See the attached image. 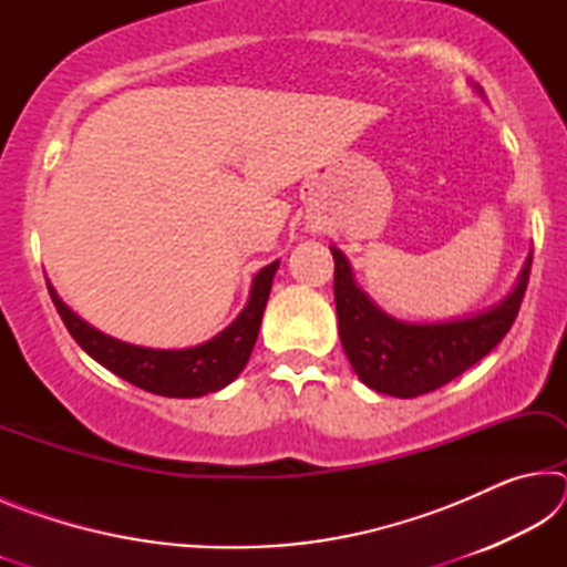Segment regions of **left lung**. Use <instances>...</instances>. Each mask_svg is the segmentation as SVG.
I'll list each match as a JSON object with an SVG mask.
<instances>
[{
	"label": "left lung",
	"mask_w": 567,
	"mask_h": 567,
	"mask_svg": "<svg viewBox=\"0 0 567 567\" xmlns=\"http://www.w3.org/2000/svg\"><path fill=\"white\" fill-rule=\"evenodd\" d=\"M330 252L344 354L364 385L392 398L425 395L483 360L515 322L533 262L530 252L513 290L485 310L453 320L412 322L380 310L354 280L342 249L332 245Z\"/></svg>",
	"instance_id": "obj_1"
}]
</instances>
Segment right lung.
I'll return each mask as SVG.
<instances>
[{
  "label": "right lung",
  "mask_w": 567,
  "mask_h": 567,
  "mask_svg": "<svg viewBox=\"0 0 567 567\" xmlns=\"http://www.w3.org/2000/svg\"><path fill=\"white\" fill-rule=\"evenodd\" d=\"M277 267H280V260L262 267L252 277L247 305L223 332H217L213 340L203 344L182 350L142 348V344H130L112 338V334H104L72 312L50 280H47V290H50L56 312H60L76 344L102 368L132 382V385L155 392V395L203 398L227 388L245 370L257 342V332H260Z\"/></svg>",
  "instance_id": "1"
}]
</instances>
